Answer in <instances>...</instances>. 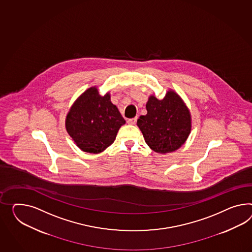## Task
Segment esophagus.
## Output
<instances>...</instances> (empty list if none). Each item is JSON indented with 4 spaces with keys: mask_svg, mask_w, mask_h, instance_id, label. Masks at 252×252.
Segmentation results:
<instances>
[{
    "mask_svg": "<svg viewBox=\"0 0 252 252\" xmlns=\"http://www.w3.org/2000/svg\"><path fill=\"white\" fill-rule=\"evenodd\" d=\"M136 122H137V117H135V118H132V119H129V120L127 121V123L129 124V125H134Z\"/></svg>",
    "mask_w": 252,
    "mask_h": 252,
    "instance_id": "esophagus-1",
    "label": "esophagus"
}]
</instances>
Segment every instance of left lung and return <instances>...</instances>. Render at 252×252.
Instances as JSON below:
<instances>
[{
	"mask_svg": "<svg viewBox=\"0 0 252 252\" xmlns=\"http://www.w3.org/2000/svg\"><path fill=\"white\" fill-rule=\"evenodd\" d=\"M146 110L147 114L138 119L137 125L155 153H173L187 142L192 128L191 113L175 91L169 90L162 99L151 95Z\"/></svg>",
	"mask_w": 252,
	"mask_h": 252,
	"instance_id": "obj_1",
	"label": "left lung"
}]
</instances>
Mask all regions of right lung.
I'll use <instances>...</instances> for the list:
<instances>
[{
  "instance_id": "1",
  "label": "right lung",
  "mask_w": 252,
  "mask_h": 252,
  "mask_svg": "<svg viewBox=\"0 0 252 252\" xmlns=\"http://www.w3.org/2000/svg\"><path fill=\"white\" fill-rule=\"evenodd\" d=\"M125 120L110 101V92L101 96L96 86L85 91L67 112L65 129L81 151L100 154L111 145Z\"/></svg>"
}]
</instances>
